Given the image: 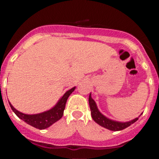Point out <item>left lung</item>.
Here are the masks:
<instances>
[{"instance_id": "obj_1", "label": "left lung", "mask_w": 159, "mask_h": 159, "mask_svg": "<svg viewBox=\"0 0 159 159\" xmlns=\"http://www.w3.org/2000/svg\"><path fill=\"white\" fill-rule=\"evenodd\" d=\"M88 101H89V106L90 109H91L92 117L94 119V121L98 123L99 125H100L101 127H105V128L108 129V130H114V131L122 130L123 129L128 127L132 123H135L138 119H139V118H136V119H133L132 121L127 122V123H120V122L113 121V120H111V119L105 117L102 114H101L99 112V111L97 108L95 101L93 100L91 95H89V99H88Z\"/></svg>"}]
</instances>
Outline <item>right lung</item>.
<instances>
[{
  "instance_id": "1",
  "label": "right lung",
  "mask_w": 159,
  "mask_h": 159,
  "mask_svg": "<svg viewBox=\"0 0 159 159\" xmlns=\"http://www.w3.org/2000/svg\"><path fill=\"white\" fill-rule=\"evenodd\" d=\"M75 87L70 89L69 91H67L65 94L62 96V98L59 100L57 102V104L52 108L51 110L48 111L43 112V113L36 114V115H26V114H23L21 112L18 111L15 108L11 105L9 102L12 110L13 111L14 113L16 114V116L22 119L23 121L28 124L31 125L32 127H36L40 130H43V129L48 128L50 127L53 123L58 121L59 119L62 118L63 115H64V111L65 109V105L67 102V98L69 97L73 92V91L75 90Z\"/></svg>"
}]
</instances>
